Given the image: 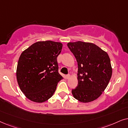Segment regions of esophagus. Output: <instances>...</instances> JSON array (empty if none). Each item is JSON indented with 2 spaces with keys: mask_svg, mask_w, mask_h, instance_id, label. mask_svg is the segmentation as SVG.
<instances>
[{
  "mask_svg": "<svg viewBox=\"0 0 128 128\" xmlns=\"http://www.w3.org/2000/svg\"><path fill=\"white\" fill-rule=\"evenodd\" d=\"M70 77H71V76L70 74H68L66 76V78H67V79H70Z\"/></svg>",
  "mask_w": 128,
  "mask_h": 128,
  "instance_id": "34e87169",
  "label": "esophagus"
}]
</instances>
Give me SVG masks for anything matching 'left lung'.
I'll list each match as a JSON object with an SVG mask.
<instances>
[{"label":"left lung","instance_id":"8db88e82","mask_svg":"<svg viewBox=\"0 0 128 128\" xmlns=\"http://www.w3.org/2000/svg\"><path fill=\"white\" fill-rule=\"evenodd\" d=\"M78 63V86L72 90L76 100L87 103L96 100L108 86L112 69L108 54L91 42H68Z\"/></svg>","mask_w":128,"mask_h":128}]
</instances>
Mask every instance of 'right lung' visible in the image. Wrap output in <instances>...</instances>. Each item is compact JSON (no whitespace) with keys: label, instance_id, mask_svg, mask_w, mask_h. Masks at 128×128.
Here are the masks:
<instances>
[{"label":"right lung","instance_id":"add662e5","mask_svg":"<svg viewBox=\"0 0 128 128\" xmlns=\"http://www.w3.org/2000/svg\"><path fill=\"white\" fill-rule=\"evenodd\" d=\"M62 47L61 42L47 40L35 42L22 52L17 66V81L30 101L42 103L54 94L63 78L58 72L57 61Z\"/></svg>","mask_w":128,"mask_h":128}]
</instances>
